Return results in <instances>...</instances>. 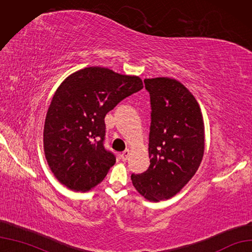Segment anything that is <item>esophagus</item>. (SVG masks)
<instances>
[{
  "instance_id": "34e87169",
  "label": "esophagus",
  "mask_w": 252,
  "mask_h": 252,
  "mask_svg": "<svg viewBox=\"0 0 252 252\" xmlns=\"http://www.w3.org/2000/svg\"><path fill=\"white\" fill-rule=\"evenodd\" d=\"M130 156V151L129 150H125L122 154H121V158H122L123 161H126Z\"/></svg>"
}]
</instances>
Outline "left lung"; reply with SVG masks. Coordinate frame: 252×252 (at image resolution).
Instances as JSON below:
<instances>
[{
  "mask_svg": "<svg viewBox=\"0 0 252 252\" xmlns=\"http://www.w3.org/2000/svg\"><path fill=\"white\" fill-rule=\"evenodd\" d=\"M150 94V166L131 175L146 200L158 202L175 196L195 175L204 154L201 108L186 86L169 77L145 79Z\"/></svg>",
  "mask_w": 252,
  "mask_h": 252,
  "instance_id": "left-lung-1",
  "label": "left lung"
}]
</instances>
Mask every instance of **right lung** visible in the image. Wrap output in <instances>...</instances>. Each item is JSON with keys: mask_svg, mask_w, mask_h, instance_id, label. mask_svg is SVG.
Here are the masks:
<instances>
[{"mask_svg": "<svg viewBox=\"0 0 252 252\" xmlns=\"http://www.w3.org/2000/svg\"><path fill=\"white\" fill-rule=\"evenodd\" d=\"M138 76L90 66L67 76L58 86L43 127V151L60 184L89 192L116 162L104 149V118L119 102L141 91Z\"/></svg>", "mask_w": 252, "mask_h": 252, "instance_id": "right-lung-1", "label": "right lung"}]
</instances>
